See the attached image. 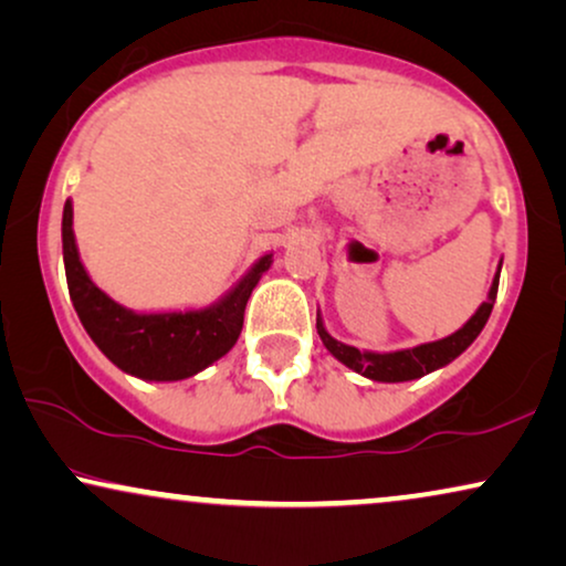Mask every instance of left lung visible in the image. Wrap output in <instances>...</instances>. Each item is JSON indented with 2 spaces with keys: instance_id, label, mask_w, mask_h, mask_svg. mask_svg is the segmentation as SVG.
Returning a JSON list of instances; mask_svg holds the SVG:
<instances>
[{
  "instance_id": "1",
  "label": "left lung",
  "mask_w": 566,
  "mask_h": 566,
  "mask_svg": "<svg viewBox=\"0 0 566 566\" xmlns=\"http://www.w3.org/2000/svg\"><path fill=\"white\" fill-rule=\"evenodd\" d=\"M500 271H502V261H500V266H496L492 287H489V295L484 303L476 307V313H473L471 318L455 331V334H450L446 338H437V342L411 346V349H396V352L357 349V346L338 342V338L328 334L326 326H323L321 311H318V318H315V328H318L323 346H326V349L334 354L342 365H346L354 373L365 375V378L378 380V382H406V380L424 378V375L440 370V367L450 365L455 357H461V354L469 349L473 342H476L481 328L486 326L489 315H492L496 287H500Z\"/></svg>"
}]
</instances>
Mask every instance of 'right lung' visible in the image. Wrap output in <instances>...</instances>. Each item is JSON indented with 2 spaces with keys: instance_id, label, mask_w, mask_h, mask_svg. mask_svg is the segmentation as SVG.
<instances>
[{
  "instance_id": "obj_1",
  "label": "right lung",
  "mask_w": 566,
  "mask_h": 566,
  "mask_svg": "<svg viewBox=\"0 0 566 566\" xmlns=\"http://www.w3.org/2000/svg\"><path fill=\"white\" fill-rule=\"evenodd\" d=\"M74 209L66 199L62 251L74 311L87 336L118 370L149 382L193 378L235 346L243 331L248 297L266 274L274 253H263L220 300L184 311H132L97 287L80 259L74 238Z\"/></svg>"
}]
</instances>
